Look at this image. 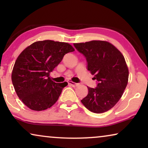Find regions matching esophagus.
<instances>
[{"label":"esophagus","instance_id":"1","mask_svg":"<svg viewBox=\"0 0 148 148\" xmlns=\"http://www.w3.org/2000/svg\"><path fill=\"white\" fill-rule=\"evenodd\" d=\"M68 83H69V84L71 85V86H73V87H75V86H78V85H79V84H77V83H74V82H70V81Z\"/></svg>","mask_w":148,"mask_h":148}]
</instances>
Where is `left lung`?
I'll return each instance as SVG.
<instances>
[{
	"mask_svg": "<svg viewBox=\"0 0 148 148\" xmlns=\"http://www.w3.org/2000/svg\"><path fill=\"white\" fill-rule=\"evenodd\" d=\"M73 45L86 57L88 70L98 82L95 88L88 87V94L81 102L91 112H106L119 102L128 83L129 70L124 56L106 41L93 40Z\"/></svg>",
	"mask_w": 148,
	"mask_h": 148,
	"instance_id": "1",
	"label": "left lung"
}]
</instances>
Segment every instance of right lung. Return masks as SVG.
I'll list each match as a JSON object with an SVG mask.
<instances>
[{"instance_id": "add662e5", "label": "right lung", "mask_w": 148, "mask_h": 148, "mask_svg": "<svg viewBox=\"0 0 148 148\" xmlns=\"http://www.w3.org/2000/svg\"><path fill=\"white\" fill-rule=\"evenodd\" d=\"M71 45L53 40L38 41L19 54L12 71V83L18 97L28 108L41 111L50 108L58 100L67 82H54L50 73L61 62Z\"/></svg>"}]
</instances>
